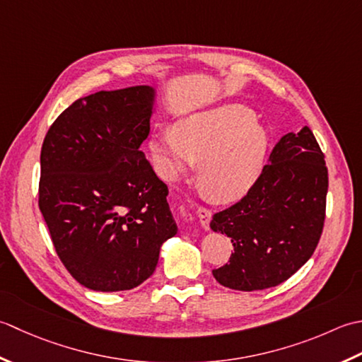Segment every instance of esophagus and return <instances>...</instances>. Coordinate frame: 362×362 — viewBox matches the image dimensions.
Here are the masks:
<instances>
[{"label": "esophagus", "mask_w": 362, "mask_h": 362, "mask_svg": "<svg viewBox=\"0 0 362 362\" xmlns=\"http://www.w3.org/2000/svg\"><path fill=\"white\" fill-rule=\"evenodd\" d=\"M197 214H198V218H200L202 226L204 228V230H209V223H211V217H212L211 209L204 208V206H198Z\"/></svg>", "instance_id": "obj_1"}]
</instances>
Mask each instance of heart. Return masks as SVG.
<instances>
[{
  "mask_svg": "<svg viewBox=\"0 0 362 362\" xmlns=\"http://www.w3.org/2000/svg\"><path fill=\"white\" fill-rule=\"evenodd\" d=\"M267 148V131L240 105L192 114L150 140L153 159L165 180L200 162L198 180L218 203L248 194L262 172Z\"/></svg>",
  "mask_w": 362,
  "mask_h": 362,
  "instance_id": "b5f03b06",
  "label": "heart"
}]
</instances>
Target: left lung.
Listing matches in <instances>:
<instances>
[{
	"instance_id": "1",
	"label": "left lung",
	"mask_w": 362,
	"mask_h": 362,
	"mask_svg": "<svg viewBox=\"0 0 362 362\" xmlns=\"http://www.w3.org/2000/svg\"><path fill=\"white\" fill-rule=\"evenodd\" d=\"M328 168L313 131L283 136L248 194L214 214L211 228L231 238L234 253L212 270L235 291L284 283L313 256L325 223Z\"/></svg>"
}]
</instances>
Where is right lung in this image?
<instances>
[{"label":"right lung","mask_w":362,"mask_h":362,"mask_svg":"<svg viewBox=\"0 0 362 362\" xmlns=\"http://www.w3.org/2000/svg\"><path fill=\"white\" fill-rule=\"evenodd\" d=\"M153 103L150 86L92 93L65 109L43 140L39 208L59 259L87 289H134L178 231L167 184L140 151Z\"/></svg>","instance_id":"obj_1"}]
</instances>
